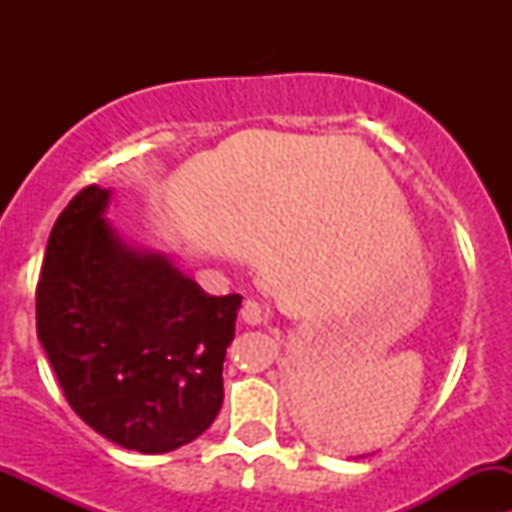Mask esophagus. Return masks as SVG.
<instances>
[{"label":"esophagus","mask_w":512,"mask_h":512,"mask_svg":"<svg viewBox=\"0 0 512 512\" xmlns=\"http://www.w3.org/2000/svg\"><path fill=\"white\" fill-rule=\"evenodd\" d=\"M240 317H242V322L250 324V327H257V324L265 322L267 312L262 309V304L255 302V299H247V302L242 304V309H240Z\"/></svg>","instance_id":"1"}]
</instances>
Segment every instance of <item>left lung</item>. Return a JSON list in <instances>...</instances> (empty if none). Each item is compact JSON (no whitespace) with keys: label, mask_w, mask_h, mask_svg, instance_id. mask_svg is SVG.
<instances>
[{"label":"left lung","mask_w":512,"mask_h":512,"mask_svg":"<svg viewBox=\"0 0 512 512\" xmlns=\"http://www.w3.org/2000/svg\"><path fill=\"white\" fill-rule=\"evenodd\" d=\"M359 458H364V456H359Z\"/></svg>","instance_id":"8db88e82"}]
</instances>
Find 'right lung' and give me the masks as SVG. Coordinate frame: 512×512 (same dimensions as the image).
Listing matches in <instances>:
<instances>
[{"label":"right lung","mask_w":512,"mask_h":512,"mask_svg":"<svg viewBox=\"0 0 512 512\" xmlns=\"http://www.w3.org/2000/svg\"><path fill=\"white\" fill-rule=\"evenodd\" d=\"M108 203L89 185L51 227L36 334L81 421L128 451L168 453L223 406L242 297H210L168 255L123 240Z\"/></svg>","instance_id":"1"}]
</instances>
